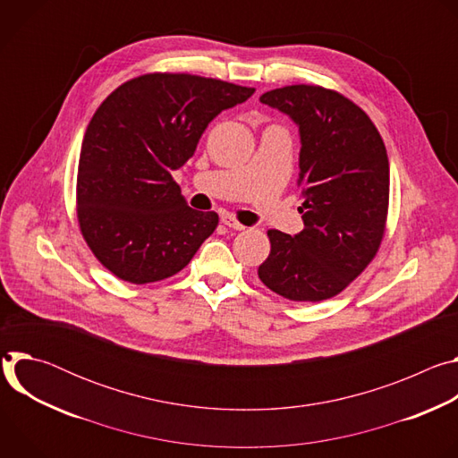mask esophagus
I'll return each instance as SVG.
<instances>
[{
    "label": "esophagus",
    "instance_id": "esophagus-1",
    "mask_svg": "<svg viewBox=\"0 0 458 458\" xmlns=\"http://www.w3.org/2000/svg\"><path fill=\"white\" fill-rule=\"evenodd\" d=\"M221 221H223V225L225 226H228V228H233V230H244L246 226L244 225H241L233 216H230V214H225L223 217H221Z\"/></svg>",
    "mask_w": 458,
    "mask_h": 458
}]
</instances>
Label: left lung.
<instances>
[{
	"label": "left lung",
	"mask_w": 458,
	"mask_h": 458,
	"mask_svg": "<svg viewBox=\"0 0 458 458\" xmlns=\"http://www.w3.org/2000/svg\"><path fill=\"white\" fill-rule=\"evenodd\" d=\"M299 126L304 230H268L270 255L257 274L277 295L318 302L341 293L377 255L387 219L389 163L368 114L318 85H290L260 96Z\"/></svg>",
	"instance_id": "left-lung-1"
}]
</instances>
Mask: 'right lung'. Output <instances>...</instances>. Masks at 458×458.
Wrapping results in <instances>:
<instances>
[{
	"instance_id": "obj_1",
	"label": "right lung",
	"mask_w": 458,
	"mask_h": 458,
	"mask_svg": "<svg viewBox=\"0 0 458 458\" xmlns=\"http://www.w3.org/2000/svg\"><path fill=\"white\" fill-rule=\"evenodd\" d=\"M255 89L193 74L152 72L117 87L81 145L76 207L83 239L115 277L148 284L181 272L219 225L186 205L172 172L208 123Z\"/></svg>"
}]
</instances>
